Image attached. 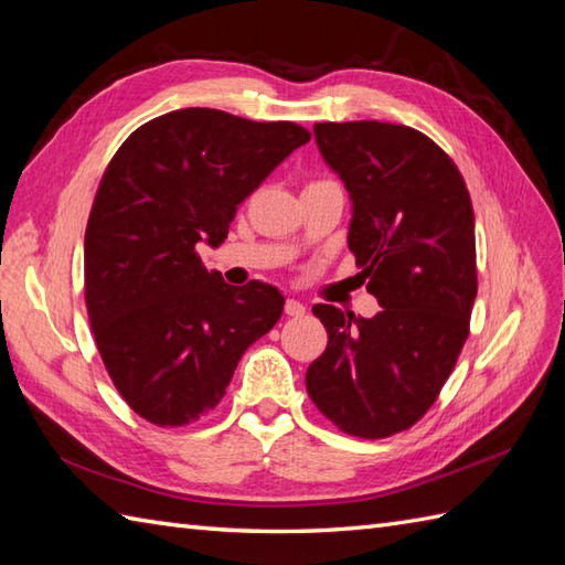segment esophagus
I'll list each match as a JSON object with an SVG mask.
<instances>
[{
    "label": "esophagus",
    "mask_w": 565,
    "mask_h": 565,
    "mask_svg": "<svg viewBox=\"0 0 565 565\" xmlns=\"http://www.w3.org/2000/svg\"><path fill=\"white\" fill-rule=\"evenodd\" d=\"M284 313L291 318H301L306 313V306L301 301H294V298H289V301L284 303Z\"/></svg>",
    "instance_id": "esophagus-1"
}]
</instances>
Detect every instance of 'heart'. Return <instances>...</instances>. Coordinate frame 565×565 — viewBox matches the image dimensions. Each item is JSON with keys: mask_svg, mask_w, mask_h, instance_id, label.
Masks as SVG:
<instances>
[{"mask_svg": "<svg viewBox=\"0 0 565 565\" xmlns=\"http://www.w3.org/2000/svg\"><path fill=\"white\" fill-rule=\"evenodd\" d=\"M322 182H328V179H322ZM310 184H316V182H310Z\"/></svg>", "mask_w": 565, "mask_h": 565, "instance_id": "1", "label": "heart"}]
</instances>
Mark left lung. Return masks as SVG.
Wrapping results in <instances>:
<instances>
[{"mask_svg":"<svg viewBox=\"0 0 565 565\" xmlns=\"http://www.w3.org/2000/svg\"><path fill=\"white\" fill-rule=\"evenodd\" d=\"M313 130L352 194L347 243L381 310L362 318L313 306L328 347L308 366L306 388L347 435L383 439L423 419L468 340L473 203L459 167L411 126L328 121Z\"/></svg>","mask_w":565,"mask_h":565,"instance_id":"1","label":"left lung"}]
</instances>
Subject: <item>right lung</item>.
Returning <instances> with one entry per match:
<instances>
[{"instance_id":"right-lung-1","label":"right lung","mask_w":565,"mask_h":565,"mask_svg":"<svg viewBox=\"0 0 565 565\" xmlns=\"http://www.w3.org/2000/svg\"><path fill=\"white\" fill-rule=\"evenodd\" d=\"M310 140L294 121L179 109L134 130L106 164L84 233V303L130 411L186 427L225 395L239 356L281 318L269 284L227 286L199 257L235 211Z\"/></svg>"}]
</instances>
